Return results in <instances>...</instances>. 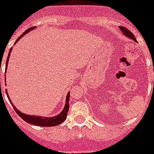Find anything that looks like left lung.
Masks as SVG:
<instances>
[{"instance_id": "obj_1", "label": "left lung", "mask_w": 154, "mask_h": 154, "mask_svg": "<svg viewBox=\"0 0 154 154\" xmlns=\"http://www.w3.org/2000/svg\"><path fill=\"white\" fill-rule=\"evenodd\" d=\"M119 28H120V30L122 32V33L124 34L125 35H127V37H129L130 38H132V39H134V41H137L136 40L135 37H134V35H133V33H132L131 31H129V30L127 29V27H122V26H121V27H119Z\"/></svg>"}]
</instances>
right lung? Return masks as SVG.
Instances as JSON below:
<instances>
[{"label":"right lung","mask_w":154,"mask_h":154,"mask_svg":"<svg viewBox=\"0 0 154 154\" xmlns=\"http://www.w3.org/2000/svg\"><path fill=\"white\" fill-rule=\"evenodd\" d=\"M35 27H30L27 31H25L22 35H21L18 38L17 40L16 41V42H17V41L20 40V38H22L25 34H27V32L32 31V29H34ZM11 51H12V48L10 49L9 53H8V58L6 60V67H7V65H8V58H9L10 54H11ZM7 92V91H6ZM7 94V97L8 98V93L6 92ZM9 100L10 103H12V107L14 108V110L16 111V112L18 114V116L20 117L22 119L25 121V122H28V123H31V124L35 125V126H39V127H54V126H57V125L61 124L62 122H63L65 121V119H66V116H67V113L69 112V92L67 94V97H66V105H65L64 109L62 111L59 115H57V116H54V117H51V118H48V117H41V116H27L26 114H23L22 112H20L19 110H17L16 108L13 104H12V101L8 98Z\"/></svg>","instance_id":"1"}]
</instances>
